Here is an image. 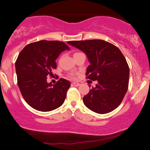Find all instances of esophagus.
<instances>
[{
    "label": "esophagus",
    "instance_id": "esophagus-1",
    "mask_svg": "<svg viewBox=\"0 0 150 150\" xmlns=\"http://www.w3.org/2000/svg\"><path fill=\"white\" fill-rule=\"evenodd\" d=\"M80 85H81V84L78 83H76V82L72 83V86H79Z\"/></svg>",
    "mask_w": 150,
    "mask_h": 150
}]
</instances>
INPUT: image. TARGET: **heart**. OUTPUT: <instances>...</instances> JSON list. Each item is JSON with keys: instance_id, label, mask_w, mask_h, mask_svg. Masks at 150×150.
<instances>
[{"instance_id": "heart-1", "label": "heart", "mask_w": 150, "mask_h": 150, "mask_svg": "<svg viewBox=\"0 0 150 150\" xmlns=\"http://www.w3.org/2000/svg\"><path fill=\"white\" fill-rule=\"evenodd\" d=\"M78 54V53H75V54ZM70 78H72V79H74V78H75V75H73V74H72V75H70Z\"/></svg>"}]
</instances>
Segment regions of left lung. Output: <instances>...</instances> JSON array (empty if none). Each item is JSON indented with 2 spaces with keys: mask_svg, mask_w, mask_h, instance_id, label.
<instances>
[{
  "mask_svg": "<svg viewBox=\"0 0 150 150\" xmlns=\"http://www.w3.org/2000/svg\"><path fill=\"white\" fill-rule=\"evenodd\" d=\"M67 43L86 54L90 62L86 78L98 81L96 87L84 96L85 105L99 114L117 108L126 93L129 82V67L120 50L103 40H72Z\"/></svg>",
  "mask_w": 150,
  "mask_h": 150,
  "instance_id": "8db88e82",
  "label": "left lung"
}]
</instances>
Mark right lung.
<instances>
[{"instance_id":"right-lung-1","label":"right lung","mask_w":150,"mask_h":150,"mask_svg":"<svg viewBox=\"0 0 150 150\" xmlns=\"http://www.w3.org/2000/svg\"><path fill=\"white\" fill-rule=\"evenodd\" d=\"M69 49L64 42L40 40L27 45L19 53L15 62L17 84L25 102L35 110L49 112L64 103L69 81L60 78L53 85L47 83V77L57 68L59 54Z\"/></svg>"}]
</instances>
